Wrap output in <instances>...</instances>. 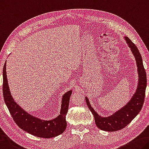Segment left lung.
I'll use <instances>...</instances> for the list:
<instances>
[{
    "label": "left lung",
    "instance_id": "obj_1",
    "mask_svg": "<svg viewBox=\"0 0 149 149\" xmlns=\"http://www.w3.org/2000/svg\"><path fill=\"white\" fill-rule=\"evenodd\" d=\"M125 38L135 58L138 68L139 84L137 89L135 93L133 95V97L125 107L117 111L114 114L107 117H103L99 115L91 107L88 99L86 97L87 105L93 115L97 127L105 131H117L125 128L139 114L145 101V90L147 87V75L143 66L142 57L135 44L133 43L128 37H125Z\"/></svg>",
    "mask_w": 149,
    "mask_h": 149
}]
</instances>
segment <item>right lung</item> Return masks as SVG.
<instances>
[{
    "label": "right lung",
    "instance_id": "add662e5",
    "mask_svg": "<svg viewBox=\"0 0 149 149\" xmlns=\"http://www.w3.org/2000/svg\"><path fill=\"white\" fill-rule=\"evenodd\" d=\"M6 64L5 63L2 72L4 100L16 124L24 131L40 138H52L63 133L67 127L65 116L69 107L70 99L72 91L66 92L63 95L60 114L57 117L49 121L38 119L24 111L13 100L7 81Z\"/></svg>",
    "mask_w": 149,
    "mask_h": 149
}]
</instances>
